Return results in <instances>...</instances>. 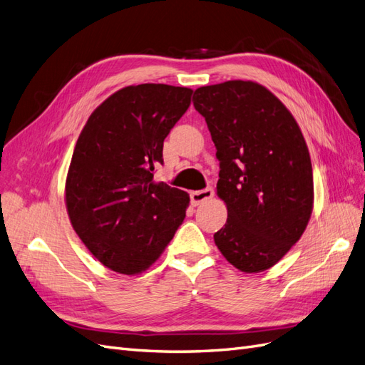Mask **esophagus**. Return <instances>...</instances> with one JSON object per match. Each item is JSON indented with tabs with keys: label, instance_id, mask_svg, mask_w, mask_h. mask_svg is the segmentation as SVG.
<instances>
[{
	"label": "esophagus",
	"instance_id": "1",
	"mask_svg": "<svg viewBox=\"0 0 365 365\" xmlns=\"http://www.w3.org/2000/svg\"><path fill=\"white\" fill-rule=\"evenodd\" d=\"M215 196V190L213 189H205V190H197V192H193L190 195L192 197V204L193 205H200L208 200H212V197Z\"/></svg>",
	"mask_w": 365,
	"mask_h": 365
}]
</instances>
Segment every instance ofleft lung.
<instances>
[{
  "mask_svg": "<svg viewBox=\"0 0 365 365\" xmlns=\"http://www.w3.org/2000/svg\"><path fill=\"white\" fill-rule=\"evenodd\" d=\"M193 105L217 150L216 193L228 212L215 244L239 271H267L300 240L312 215V163L302 129L279 97L252 81L197 88Z\"/></svg>",
  "mask_w": 365,
  "mask_h": 365,
  "instance_id": "1",
  "label": "left lung"
}]
</instances>
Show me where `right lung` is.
I'll use <instances>...</instances> for the list:
<instances>
[{"label":"right lung","mask_w":365,"mask_h":365,"mask_svg":"<svg viewBox=\"0 0 365 365\" xmlns=\"http://www.w3.org/2000/svg\"><path fill=\"white\" fill-rule=\"evenodd\" d=\"M193 90L164 83L121 88L98 105L76 141L65 205L76 235L103 267L135 275L169 245L190 204L153 180L163 143Z\"/></svg>","instance_id":"add662e5"}]
</instances>
